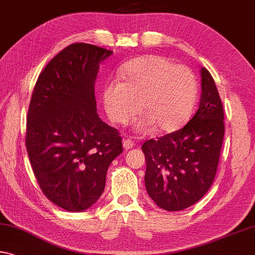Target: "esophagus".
<instances>
[{
  "mask_svg": "<svg viewBox=\"0 0 255 255\" xmlns=\"http://www.w3.org/2000/svg\"><path fill=\"white\" fill-rule=\"evenodd\" d=\"M123 146L125 149H130L135 146V142L130 138H125L123 140Z\"/></svg>",
  "mask_w": 255,
  "mask_h": 255,
  "instance_id": "1",
  "label": "esophagus"
}]
</instances>
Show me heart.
<instances>
[{
  "instance_id": "b5f03b06",
  "label": "heart",
  "mask_w": 255,
  "mask_h": 255,
  "mask_svg": "<svg viewBox=\"0 0 255 255\" xmlns=\"http://www.w3.org/2000/svg\"><path fill=\"white\" fill-rule=\"evenodd\" d=\"M123 82L111 80L103 87L102 101L109 118L124 125L143 113L136 128L146 132L178 130L192 116L197 98V80L184 64L162 55H144L119 70ZM140 107H138V102Z\"/></svg>"
}]
</instances>
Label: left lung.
Instances as JSON below:
<instances>
[{
  "label": "left lung",
  "mask_w": 255,
  "mask_h": 255,
  "mask_svg": "<svg viewBox=\"0 0 255 255\" xmlns=\"http://www.w3.org/2000/svg\"><path fill=\"white\" fill-rule=\"evenodd\" d=\"M199 109L179 130L142 145L145 187L157 207L180 211L200 201L216 177L225 134L224 108L215 80L201 68Z\"/></svg>",
  "instance_id": "1"
}]
</instances>
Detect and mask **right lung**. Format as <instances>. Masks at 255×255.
<instances>
[{
  "label": "right lung",
  "instance_id": "1",
  "mask_svg": "<svg viewBox=\"0 0 255 255\" xmlns=\"http://www.w3.org/2000/svg\"><path fill=\"white\" fill-rule=\"evenodd\" d=\"M112 53L71 44L46 64L31 95L26 126L31 168L47 199L67 211H84L100 199L109 165L123 153L119 131L96 112V76Z\"/></svg>",
  "mask_w": 255,
  "mask_h": 255
}]
</instances>
